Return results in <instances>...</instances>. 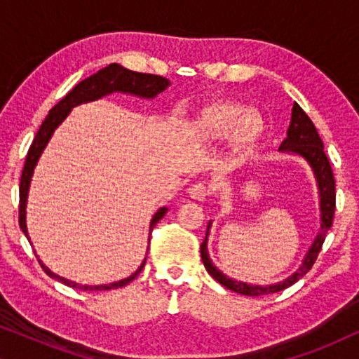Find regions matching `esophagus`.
<instances>
[{
    "label": "esophagus",
    "mask_w": 359,
    "mask_h": 359,
    "mask_svg": "<svg viewBox=\"0 0 359 359\" xmlns=\"http://www.w3.org/2000/svg\"><path fill=\"white\" fill-rule=\"evenodd\" d=\"M188 194H189V198L194 201H205V198H208V194H209V189L205 184L198 183V184L191 186V188L188 189Z\"/></svg>",
    "instance_id": "esophagus-1"
}]
</instances>
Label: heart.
Segmentation results:
<instances>
[{"instance_id": "heart-1", "label": "heart", "mask_w": 359, "mask_h": 359, "mask_svg": "<svg viewBox=\"0 0 359 359\" xmlns=\"http://www.w3.org/2000/svg\"><path fill=\"white\" fill-rule=\"evenodd\" d=\"M196 130L208 142L230 140V145L240 154L258 145L264 134L263 116L255 109H247L238 102H212L201 109L196 119Z\"/></svg>"}]
</instances>
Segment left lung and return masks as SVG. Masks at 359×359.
<instances>
[{
  "label": "left lung",
  "instance_id": "1",
  "mask_svg": "<svg viewBox=\"0 0 359 359\" xmlns=\"http://www.w3.org/2000/svg\"><path fill=\"white\" fill-rule=\"evenodd\" d=\"M279 154L301 156V158L311 166L312 175L317 183L318 209H320V229H318L311 248L307 250L306 257L302 258L301 266H299L291 276L283 279V281L262 286V284H252L230 278L225 273L220 271V269L212 263L208 250V237L210 225H212V220H209L208 230H205V238L204 242L201 243V258H203L204 266L215 281L222 284L224 287L230 289V291L243 294V296H262V294L278 292L299 281V278H302L304 274L312 268V264L316 263L318 252H320L323 245V240H325V235L328 230H330L333 222V214H335V180H333L332 166L328 163L325 151H323V142L320 137H318L316 126L312 124V121L309 119V116L302 111V107L299 106L297 102L292 104V114L291 122H289L287 127V137L283 140V144L279 145Z\"/></svg>",
  "mask_w": 359,
  "mask_h": 359
}]
</instances>
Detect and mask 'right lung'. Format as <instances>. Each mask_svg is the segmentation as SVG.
Here are the masks:
<instances>
[{
    "label": "right lung",
    "instance_id": "1",
    "mask_svg": "<svg viewBox=\"0 0 359 359\" xmlns=\"http://www.w3.org/2000/svg\"><path fill=\"white\" fill-rule=\"evenodd\" d=\"M168 86H170V80H166L163 76L149 75V73H137V72L127 70V68H124L122 65H117V63H111V65L102 68V70L95 73V75H91L90 78H86V80L78 83V85L73 88V90L68 93V95L63 97L57 106H53L52 109L48 111V116L46 117V121L42 122L41 129H39L36 139H34L31 149L27 151L26 165H24L22 176H21V184H19V227H21L24 235H26L29 243H31V237H29V232H27L26 208H27V196H29V188H31L34 170H36L39 158H41L43 150H46L47 144L50 142L53 132H55L57 127L67 119V116L70 114L73 107L85 104V102L97 101L101 100V97L112 95V93H124V95H132V96L142 97V100H154V97L158 96L160 93H163ZM166 212H168V208H160L154 214V217H151L150 230H149L150 232L149 242H150L151 230H154L158 220L163 219V215ZM145 262H147V257L144 262H142L139 269H137L135 273H132L129 278H124L121 279V281L109 283V284L90 286V284H80V283L70 281V279L63 276H58V274L50 271V269L42 263V259H39V263H41L43 271H46L48 276L57 279V281H60L63 284H67V286L70 287L81 289V291H109V289H117V287L126 286V284H129L132 279L137 278V274H139L142 271V268L145 266Z\"/></svg>",
    "mask_w": 359,
    "mask_h": 359
}]
</instances>
